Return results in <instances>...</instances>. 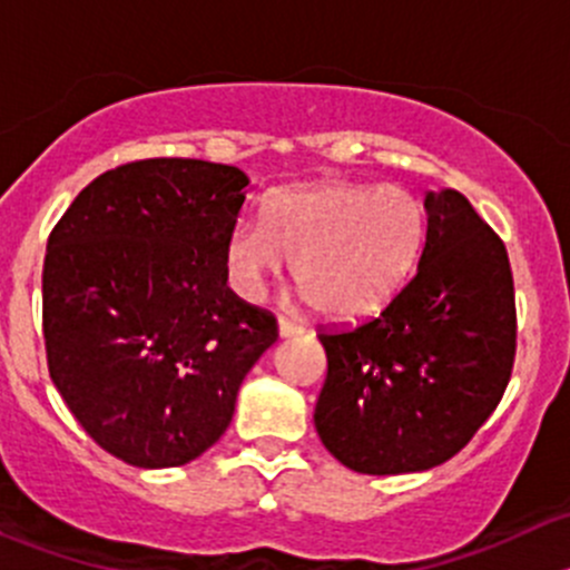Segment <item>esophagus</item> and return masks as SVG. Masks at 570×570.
Listing matches in <instances>:
<instances>
[{
    "mask_svg": "<svg viewBox=\"0 0 570 570\" xmlns=\"http://www.w3.org/2000/svg\"><path fill=\"white\" fill-rule=\"evenodd\" d=\"M278 333H281V338L297 336V333H303V325H297V322H292L286 317H278Z\"/></svg>",
    "mask_w": 570,
    "mask_h": 570,
    "instance_id": "34e87169",
    "label": "esophagus"
}]
</instances>
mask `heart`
I'll return each instance as SVG.
<instances>
[{"label":"heart","instance_id":"b5f03b06","mask_svg":"<svg viewBox=\"0 0 570 570\" xmlns=\"http://www.w3.org/2000/svg\"><path fill=\"white\" fill-rule=\"evenodd\" d=\"M424 245V209L402 187L325 181L275 195L264 215L243 217L226 239V273L258 297L286 262L314 312L355 322L381 312Z\"/></svg>","mask_w":570,"mask_h":570}]
</instances>
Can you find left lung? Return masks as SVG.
Returning a JSON list of instances; mask_svg holds the SVG:
<instances>
[{"label": "left lung", "mask_w": 570, "mask_h": 570, "mask_svg": "<svg viewBox=\"0 0 570 570\" xmlns=\"http://www.w3.org/2000/svg\"><path fill=\"white\" fill-rule=\"evenodd\" d=\"M416 275L377 317L322 331L327 377L314 424L325 450L361 474L450 461L508 389L515 295L504 243L458 189L424 195Z\"/></svg>", "instance_id": "8db88e82"}]
</instances>
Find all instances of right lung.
<instances>
[{
	"label": "right lung",
	"mask_w": 570,
	"mask_h": 570,
	"mask_svg": "<svg viewBox=\"0 0 570 570\" xmlns=\"http://www.w3.org/2000/svg\"><path fill=\"white\" fill-rule=\"evenodd\" d=\"M245 187L234 165L140 159L94 178L51 228V383L118 461H195L226 433L245 375L278 338L273 314L226 284Z\"/></svg>",
	"instance_id": "obj_1"
}]
</instances>
